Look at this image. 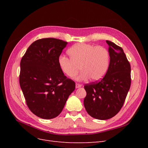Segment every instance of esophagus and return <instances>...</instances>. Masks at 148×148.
<instances>
[{"instance_id":"34e87169","label":"esophagus","mask_w":148,"mask_h":148,"mask_svg":"<svg viewBox=\"0 0 148 148\" xmlns=\"http://www.w3.org/2000/svg\"><path fill=\"white\" fill-rule=\"evenodd\" d=\"M75 86H76V88H80V87L82 86V84H79V83H76Z\"/></svg>"}]
</instances>
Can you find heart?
<instances>
[{"label": "heart", "mask_w": 148, "mask_h": 148, "mask_svg": "<svg viewBox=\"0 0 148 148\" xmlns=\"http://www.w3.org/2000/svg\"><path fill=\"white\" fill-rule=\"evenodd\" d=\"M70 57L60 56L58 64L62 73L69 77L77 73L78 66L82 71L76 77L78 81L90 78L92 81L101 79L105 75L109 63V53L102 46L86 43H77L67 51Z\"/></svg>", "instance_id": "obj_1"}]
</instances>
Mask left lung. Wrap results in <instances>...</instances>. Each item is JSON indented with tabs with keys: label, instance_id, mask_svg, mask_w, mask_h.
Wrapping results in <instances>:
<instances>
[{
	"label": "left lung",
	"instance_id": "1",
	"mask_svg": "<svg viewBox=\"0 0 148 148\" xmlns=\"http://www.w3.org/2000/svg\"><path fill=\"white\" fill-rule=\"evenodd\" d=\"M109 45L110 63L104 78L84 86L86 110L92 117L109 119L122 109L131 85V66L123 49L112 42Z\"/></svg>",
	"mask_w": 148,
	"mask_h": 148
}]
</instances>
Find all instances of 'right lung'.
<instances>
[{
    "label": "right lung",
    "mask_w": 148,
    "mask_h": 148,
    "mask_svg": "<svg viewBox=\"0 0 148 148\" xmlns=\"http://www.w3.org/2000/svg\"><path fill=\"white\" fill-rule=\"evenodd\" d=\"M66 44L56 38L36 40L21 60V89L29 110L41 119L57 117L75 90V83L66 78L58 64Z\"/></svg>",
    "instance_id": "add662e5"
}]
</instances>
